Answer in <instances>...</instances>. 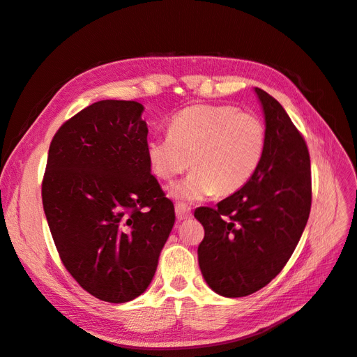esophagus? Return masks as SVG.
<instances>
[{"label": "esophagus", "instance_id": "34e87169", "mask_svg": "<svg viewBox=\"0 0 357 357\" xmlns=\"http://www.w3.org/2000/svg\"><path fill=\"white\" fill-rule=\"evenodd\" d=\"M176 215L178 220H188L192 218V213H190V208L186 207V205L183 204H177L176 205Z\"/></svg>", "mask_w": 357, "mask_h": 357}]
</instances>
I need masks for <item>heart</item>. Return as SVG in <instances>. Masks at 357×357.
I'll return each mask as SVG.
<instances>
[{
  "mask_svg": "<svg viewBox=\"0 0 357 357\" xmlns=\"http://www.w3.org/2000/svg\"><path fill=\"white\" fill-rule=\"evenodd\" d=\"M266 149V129L255 113L234 105H195L180 112L168 135L150 138L146 155L150 169L164 181L190 174L174 188L172 197L195 202L218 192L231 195L247 185L261 165Z\"/></svg>",
  "mask_w": 357,
  "mask_h": 357,
  "instance_id": "heart-1",
  "label": "heart"
}]
</instances>
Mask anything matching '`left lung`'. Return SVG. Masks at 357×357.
Masks as SVG:
<instances>
[{"label":"left lung","mask_w":357,"mask_h":357,"mask_svg":"<svg viewBox=\"0 0 357 357\" xmlns=\"http://www.w3.org/2000/svg\"><path fill=\"white\" fill-rule=\"evenodd\" d=\"M262 104L266 149L240 190L215 208L199 207L204 226L198 262L207 284L240 298L265 287L299 243L311 208V167L304 137L275 98L255 88Z\"/></svg>","instance_id":"1"}]
</instances>
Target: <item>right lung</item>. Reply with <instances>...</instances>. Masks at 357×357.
<instances>
[{"instance_id":"add662e5","label":"right lung","mask_w":357,"mask_h":357,"mask_svg":"<svg viewBox=\"0 0 357 357\" xmlns=\"http://www.w3.org/2000/svg\"><path fill=\"white\" fill-rule=\"evenodd\" d=\"M144 107L104 100L53 137L43 208L67 271L113 304L139 296L174 226V205L150 172Z\"/></svg>"}]
</instances>
